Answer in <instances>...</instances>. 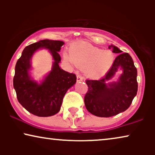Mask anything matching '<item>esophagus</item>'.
Segmentation results:
<instances>
[{
	"instance_id": "esophagus-1",
	"label": "esophagus",
	"mask_w": 155,
	"mask_h": 155,
	"mask_svg": "<svg viewBox=\"0 0 155 155\" xmlns=\"http://www.w3.org/2000/svg\"><path fill=\"white\" fill-rule=\"evenodd\" d=\"M82 80H83V78H82V76L80 75V74H78V75H77V81L80 82V81H82Z\"/></svg>"
}]
</instances>
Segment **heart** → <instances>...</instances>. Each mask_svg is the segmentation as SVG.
<instances>
[{
  "label": "heart",
  "mask_w": 155,
  "mask_h": 155,
  "mask_svg": "<svg viewBox=\"0 0 155 155\" xmlns=\"http://www.w3.org/2000/svg\"><path fill=\"white\" fill-rule=\"evenodd\" d=\"M69 62L80 68H86L85 73L89 78L103 77L111 68L114 61L113 54L109 51H102L87 44L73 47L71 56L65 55Z\"/></svg>",
  "instance_id": "heart-1"
}]
</instances>
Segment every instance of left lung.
<instances>
[{
  "instance_id": "obj_1",
  "label": "left lung",
  "mask_w": 155,
  "mask_h": 155,
  "mask_svg": "<svg viewBox=\"0 0 155 155\" xmlns=\"http://www.w3.org/2000/svg\"><path fill=\"white\" fill-rule=\"evenodd\" d=\"M109 48L118 54L111 68L101 79L85 81L88 87L84 99L86 109L99 117H111L125 111L137 92V69L131 56L114 45ZM118 67L123 69V74L118 82L108 86L105 82L115 74Z\"/></svg>"
}]
</instances>
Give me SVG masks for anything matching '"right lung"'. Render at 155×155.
Listing matches in <instances>:
<instances>
[{
	"mask_svg": "<svg viewBox=\"0 0 155 155\" xmlns=\"http://www.w3.org/2000/svg\"><path fill=\"white\" fill-rule=\"evenodd\" d=\"M62 41L44 39L26 46L17 61L13 78V86L17 98L21 105L29 113L40 117H47L58 113L68 90L76 82V75L63 71L59 67L61 56L58 54ZM40 48L50 50L54 62L52 71L41 84L31 80L28 75L30 60L34 52Z\"/></svg>",
	"mask_w": 155,
	"mask_h": 155,
	"instance_id": "right-lung-1",
	"label": "right lung"
}]
</instances>
